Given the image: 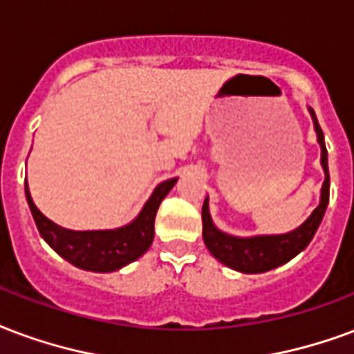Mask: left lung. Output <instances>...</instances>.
Segmentation results:
<instances>
[{
	"mask_svg": "<svg viewBox=\"0 0 354 354\" xmlns=\"http://www.w3.org/2000/svg\"><path fill=\"white\" fill-rule=\"evenodd\" d=\"M313 120V129L317 133V142L321 146V167L324 170V182L321 187V201L311 216L295 230L283 234H257V236H232L219 230L212 221L208 197L203 204V238L212 255L242 274H263L274 270L281 264L289 263L298 253H302L315 236L319 225L323 221L330 195V176H328V151L324 146V135L317 122L313 109H308Z\"/></svg>",
	"mask_w": 354,
	"mask_h": 354,
	"instance_id": "obj_1",
	"label": "left lung"
}]
</instances>
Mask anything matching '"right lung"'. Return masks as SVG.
<instances>
[{"label": "right lung", "mask_w": 354, "mask_h": 354, "mask_svg": "<svg viewBox=\"0 0 354 354\" xmlns=\"http://www.w3.org/2000/svg\"><path fill=\"white\" fill-rule=\"evenodd\" d=\"M178 178H170L157 185L150 198L146 201L142 210L131 223L118 227V229L104 230H71L59 227L43 212L39 210L30 187L26 182V198L30 204L31 216L35 219L39 234L59 257L75 264L77 268L90 272H114L124 268L138 257H142L150 250L153 242V223L159 204L169 191L174 187Z\"/></svg>", "instance_id": "1"}]
</instances>
